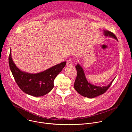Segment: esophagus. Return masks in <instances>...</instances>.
Segmentation results:
<instances>
[{"label":"esophagus","instance_id":"34e87169","mask_svg":"<svg viewBox=\"0 0 132 132\" xmlns=\"http://www.w3.org/2000/svg\"><path fill=\"white\" fill-rule=\"evenodd\" d=\"M66 65L67 66H72V61L71 60H68L67 61V64Z\"/></svg>","mask_w":132,"mask_h":132}]
</instances>
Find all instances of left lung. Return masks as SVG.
Wrapping results in <instances>:
<instances>
[{"label":"left lung","instance_id":"8db88e82","mask_svg":"<svg viewBox=\"0 0 132 132\" xmlns=\"http://www.w3.org/2000/svg\"><path fill=\"white\" fill-rule=\"evenodd\" d=\"M104 34L105 36L113 37L118 40L117 36L113 33L109 31H104ZM76 68L77 73L76 79L74 83V88L80 95L89 98H93L102 95L109 88L113 81L114 80V79L112 80L110 84L106 86L99 87L94 86L88 82L84 73V71L80 65L78 64L76 65Z\"/></svg>","mask_w":132,"mask_h":132}]
</instances>
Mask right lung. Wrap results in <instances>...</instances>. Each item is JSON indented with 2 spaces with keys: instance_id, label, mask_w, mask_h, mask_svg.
I'll list each match as a JSON object with an SVG mask.
<instances>
[{
  "instance_id": "1",
  "label": "right lung",
  "mask_w": 132,
  "mask_h": 132,
  "mask_svg": "<svg viewBox=\"0 0 132 132\" xmlns=\"http://www.w3.org/2000/svg\"><path fill=\"white\" fill-rule=\"evenodd\" d=\"M8 60L10 70L18 86L26 93L34 97L43 96L52 90L55 78L66 64V62H63L43 72L29 73L17 68L12 60L11 52Z\"/></svg>"
}]
</instances>
